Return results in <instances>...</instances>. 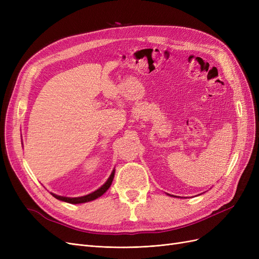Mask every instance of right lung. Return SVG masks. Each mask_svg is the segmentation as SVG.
Listing matches in <instances>:
<instances>
[{
  "instance_id": "add662e5",
  "label": "right lung",
  "mask_w": 259,
  "mask_h": 259,
  "mask_svg": "<svg viewBox=\"0 0 259 259\" xmlns=\"http://www.w3.org/2000/svg\"><path fill=\"white\" fill-rule=\"evenodd\" d=\"M113 177H114V170L111 173L110 177L108 178V180L106 182L105 185L101 186L98 190L94 191L88 195H84V197H80V198H66V197H60V195H57V194H54L52 193V195L54 198H56L60 201H64V202H68V203H72V204H79V203H85V202H90V201H93L95 200L97 198H99L100 195H103L109 188H110L111 184H112V180H113Z\"/></svg>"
}]
</instances>
